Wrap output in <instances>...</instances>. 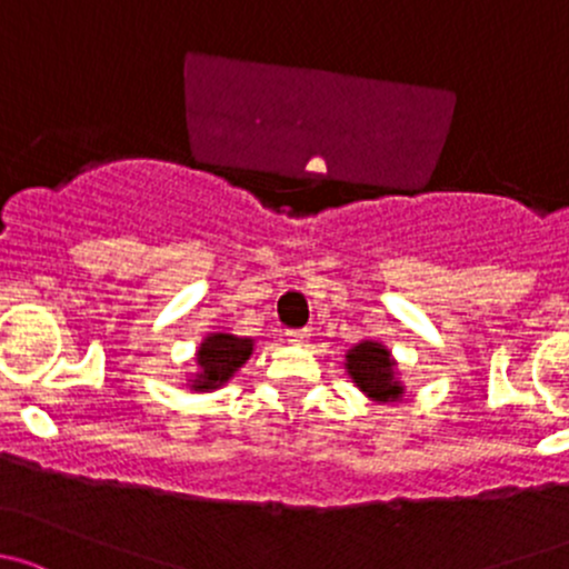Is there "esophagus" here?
I'll return each instance as SVG.
<instances>
[{"label":"esophagus","mask_w":569,"mask_h":569,"mask_svg":"<svg viewBox=\"0 0 569 569\" xmlns=\"http://www.w3.org/2000/svg\"><path fill=\"white\" fill-rule=\"evenodd\" d=\"M284 337L290 345H303L309 339V331L307 328H292V331H284Z\"/></svg>","instance_id":"34e87169"}]
</instances>
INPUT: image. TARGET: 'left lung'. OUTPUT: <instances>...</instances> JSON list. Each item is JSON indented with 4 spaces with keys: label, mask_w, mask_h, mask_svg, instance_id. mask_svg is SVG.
I'll return each mask as SVG.
<instances>
[{
    "label": "left lung",
    "mask_w": 569,
    "mask_h": 569,
    "mask_svg": "<svg viewBox=\"0 0 569 569\" xmlns=\"http://www.w3.org/2000/svg\"><path fill=\"white\" fill-rule=\"evenodd\" d=\"M345 372L375 402H400L406 395L395 356L378 339L356 342L345 353Z\"/></svg>",
    "instance_id": "left-lung-1"
}]
</instances>
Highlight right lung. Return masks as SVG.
I'll list each match as a JSON object with an SVG mask.
<instances>
[{"label": "right lung", "instance_id": "obj_1", "mask_svg": "<svg viewBox=\"0 0 569 569\" xmlns=\"http://www.w3.org/2000/svg\"><path fill=\"white\" fill-rule=\"evenodd\" d=\"M254 350V339L236 337L227 331H213L199 342L197 348V372L189 378L191 391H216L249 361Z\"/></svg>", "mask_w": 569, "mask_h": 569}]
</instances>
